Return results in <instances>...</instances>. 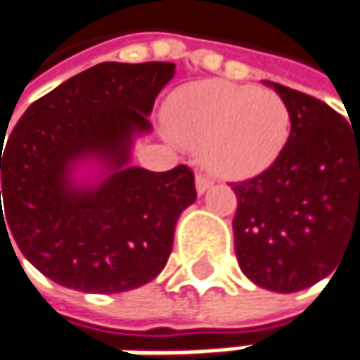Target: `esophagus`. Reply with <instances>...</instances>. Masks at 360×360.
I'll list each match as a JSON object with an SVG mask.
<instances>
[{"mask_svg": "<svg viewBox=\"0 0 360 360\" xmlns=\"http://www.w3.org/2000/svg\"><path fill=\"white\" fill-rule=\"evenodd\" d=\"M210 185H212V181L206 179L204 175H198V177H195V191H198V195L206 193V191L210 189Z\"/></svg>", "mask_w": 360, "mask_h": 360, "instance_id": "1", "label": "esophagus"}]
</instances>
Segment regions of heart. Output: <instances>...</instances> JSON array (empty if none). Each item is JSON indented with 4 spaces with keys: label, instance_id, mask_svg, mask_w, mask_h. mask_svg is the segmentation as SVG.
<instances>
[{
    "label": "heart",
    "instance_id": "heart-1",
    "mask_svg": "<svg viewBox=\"0 0 360 360\" xmlns=\"http://www.w3.org/2000/svg\"><path fill=\"white\" fill-rule=\"evenodd\" d=\"M165 116L171 135L200 150L202 165L223 181L266 173L283 154L292 131L290 110L275 91L221 79L179 87Z\"/></svg>",
    "mask_w": 360,
    "mask_h": 360
}]
</instances>
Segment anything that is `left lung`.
Segmentation results:
<instances>
[{"label":"left lung","mask_w":360,"mask_h":360,"mask_svg":"<svg viewBox=\"0 0 360 360\" xmlns=\"http://www.w3.org/2000/svg\"><path fill=\"white\" fill-rule=\"evenodd\" d=\"M262 83L285 102L292 131L266 173L233 183V242L252 283L290 294L327 277L360 233V131L317 98Z\"/></svg>","instance_id":"left-lung-1"}]
</instances>
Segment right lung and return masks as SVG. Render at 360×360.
<instances>
[{"instance_id": "add662e5", "label": "right lung", "mask_w": 360, "mask_h": 360, "mask_svg": "<svg viewBox=\"0 0 360 360\" xmlns=\"http://www.w3.org/2000/svg\"><path fill=\"white\" fill-rule=\"evenodd\" d=\"M173 77V62L96 64L31 104L1 143L0 240L58 285L118 294L165 269L193 175L131 167V154Z\"/></svg>"}]
</instances>
